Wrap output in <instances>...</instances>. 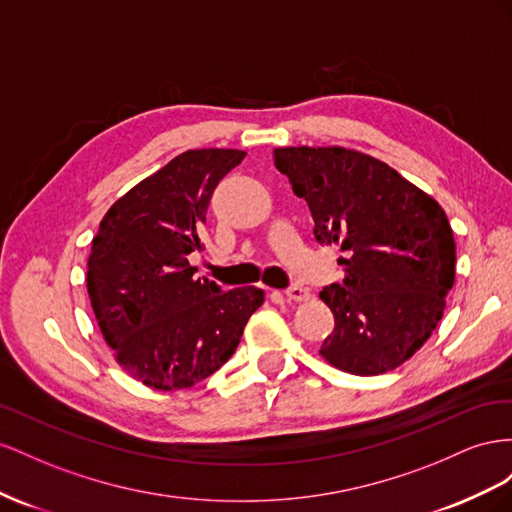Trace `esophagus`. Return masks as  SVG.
<instances>
[{
    "instance_id": "obj_1",
    "label": "esophagus",
    "mask_w": 512,
    "mask_h": 512,
    "mask_svg": "<svg viewBox=\"0 0 512 512\" xmlns=\"http://www.w3.org/2000/svg\"><path fill=\"white\" fill-rule=\"evenodd\" d=\"M285 296L289 300H294V302H304V300H309L311 294H309V289L302 287V285H291V287L285 289Z\"/></svg>"
}]
</instances>
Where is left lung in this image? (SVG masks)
I'll return each mask as SVG.
<instances>
[{
  "label": "left lung",
  "instance_id": "obj_1",
  "mask_svg": "<svg viewBox=\"0 0 512 512\" xmlns=\"http://www.w3.org/2000/svg\"><path fill=\"white\" fill-rule=\"evenodd\" d=\"M274 165L309 206L315 240L343 253L345 279L319 291L334 315L319 354L354 375L397 369L431 337L455 283L440 203L354 150L276 148Z\"/></svg>",
  "mask_w": 512,
  "mask_h": 512
}]
</instances>
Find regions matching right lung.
Wrapping results in <instances>:
<instances>
[{"label":"right lung","instance_id":"obj_1","mask_svg":"<svg viewBox=\"0 0 512 512\" xmlns=\"http://www.w3.org/2000/svg\"><path fill=\"white\" fill-rule=\"evenodd\" d=\"M240 150H188L113 203L87 261V294L120 367L156 390L191 388L236 352L264 291L195 279L188 255Z\"/></svg>","mask_w":512,"mask_h":512}]
</instances>
